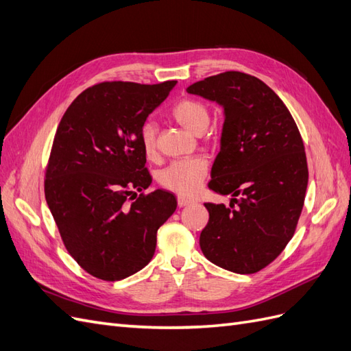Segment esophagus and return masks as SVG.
<instances>
[{
	"label": "esophagus",
	"mask_w": 351,
	"mask_h": 351,
	"mask_svg": "<svg viewBox=\"0 0 351 351\" xmlns=\"http://www.w3.org/2000/svg\"><path fill=\"white\" fill-rule=\"evenodd\" d=\"M192 202H193L192 199H187V197H184V196H178V197H177V204H178L180 208L187 206V205L192 204Z\"/></svg>",
	"instance_id": "34e87169"
}]
</instances>
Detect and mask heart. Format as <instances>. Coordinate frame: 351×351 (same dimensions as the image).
Returning <instances> with one entry per match:
<instances>
[{
    "instance_id": "b5f03b06",
    "label": "heart",
    "mask_w": 351,
    "mask_h": 351,
    "mask_svg": "<svg viewBox=\"0 0 351 351\" xmlns=\"http://www.w3.org/2000/svg\"><path fill=\"white\" fill-rule=\"evenodd\" d=\"M171 117L186 130L195 134H202L210 121V112L204 102L197 99L186 98L178 101L171 108ZM141 145L143 154L155 159L158 155L156 141V125L154 123H146L141 132ZM208 173L206 159L195 156L187 159H180L165 167L158 176V182L169 192L192 196L200 189Z\"/></svg>"
}]
</instances>
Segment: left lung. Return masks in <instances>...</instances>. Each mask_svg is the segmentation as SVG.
I'll use <instances>...</instances> for the list:
<instances>
[{
	"mask_svg": "<svg viewBox=\"0 0 351 351\" xmlns=\"http://www.w3.org/2000/svg\"><path fill=\"white\" fill-rule=\"evenodd\" d=\"M187 92L224 108L208 187L232 196L230 206L205 204L200 249L227 271L258 272L285 249L302 214L309 171L300 132L278 95L250 74L226 71Z\"/></svg>",
	"mask_w": 351,
	"mask_h": 351,
	"instance_id": "1",
	"label": "left lung"
}]
</instances>
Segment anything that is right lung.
Listing matches in <instances>:
<instances>
[{"label":"right lung","mask_w":351,"mask_h":351,"mask_svg":"<svg viewBox=\"0 0 351 351\" xmlns=\"http://www.w3.org/2000/svg\"><path fill=\"white\" fill-rule=\"evenodd\" d=\"M176 83L95 84L71 102L58 124L45 199L67 252L99 280L119 281L146 267L158 228L177 208L165 190L143 193L152 177L141 145L147 115Z\"/></svg>","instance_id":"right-lung-1"}]
</instances>
